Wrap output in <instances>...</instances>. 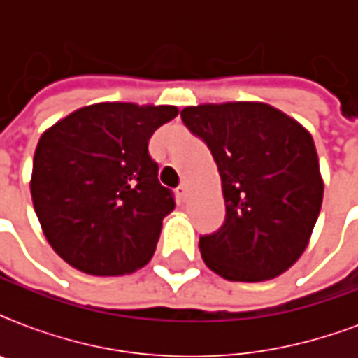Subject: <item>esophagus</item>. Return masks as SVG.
Returning a JSON list of instances; mask_svg holds the SVG:
<instances>
[{
  "instance_id": "34e87169",
  "label": "esophagus",
  "mask_w": 358,
  "mask_h": 358,
  "mask_svg": "<svg viewBox=\"0 0 358 358\" xmlns=\"http://www.w3.org/2000/svg\"><path fill=\"white\" fill-rule=\"evenodd\" d=\"M176 195H178L182 201H185V199H187V184H185V182H182V184L176 187Z\"/></svg>"
}]
</instances>
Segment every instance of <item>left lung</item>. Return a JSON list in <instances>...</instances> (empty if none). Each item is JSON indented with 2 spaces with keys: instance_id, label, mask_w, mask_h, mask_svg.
I'll return each instance as SVG.
<instances>
[{
  "instance_id": "1",
  "label": "left lung",
  "mask_w": 358,
  "mask_h": 358,
  "mask_svg": "<svg viewBox=\"0 0 358 358\" xmlns=\"http://www.w3.org/2000/svg\"><path fill=\"white\" fill-rule=\"evenodd\" d=\"M180 117L212 152L227 208L223 227L201 236L202 260L234 282L278 277L299 260L322 210L312 135L262 102L202 103Z\"/></svg>"
}]
</instances>
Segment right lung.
<instances>
[{"instance_id":"1","label":"right lung","mask_w":358,"mask_h":358,"mask_svg":"<svg viewBox=\"0 0 358 358\" xmlns=\"http://www.w3.org/2000/svg\"><path fill=\"white\" fill-rule=\"evenodd\" d=\"M176 115L174 106L103 102L42 134L31 196L48 243L66 264L98 277L148 264L163 217L174 210L148 141Z\"/></svg>"}]
</instances>
